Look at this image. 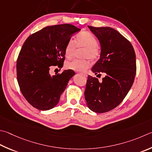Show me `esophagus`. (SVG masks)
<instances>
[{
  "instance_id": "obj_1",
  "label": "esophagus",
  "mask_w": 152,
  "mask_h": 152,
  "mask_svg": "<svg viewBox=\"0 0 152 152\" xmlns=\"http://www.w3.org/2000/svg\"><path fill=\"white\" fill-rule=\"evenodd\" d=\"M81 74L82 75H83V76H87L88 75H87V74L86 73H85V72H83V73H81Z\"/></svg>"
}]
</instances>
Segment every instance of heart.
<instances>
[{"label": "heart", "mask_w": 152, "mask_h": 152, "mask_svg": "<svg viewBox=\"0 0 152 152\" xmlns=\"http://www.w3.org/2000/svg\"><path fill=\"white\" fill-rule=\"evenodd\" d=\"M84 47L82 57L84 59H74L66 64V67L70 70L77 72H83L89 68L90 58L92 61L97 60L100 55V50L98 46V40L94 35L89 32H82L76 36V40L70 39L65 46L64 54L70 59L74 56L76 48Z\"/></svg>", "instance_id": "1"}]
</instances>
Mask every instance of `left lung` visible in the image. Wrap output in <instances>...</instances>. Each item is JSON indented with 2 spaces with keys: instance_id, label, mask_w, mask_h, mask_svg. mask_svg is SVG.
I'll use <instances>...</instances> for the list:
<instances>
[{
  "instance_id": "8db88e82",
  "label": "left lung",
  "mask_w": 152,
  "mask_h": 152,
  "mask_svg": "<svg viewBox=\"0 0 152 152\" xmlns=\"http://www.w3.org/2000/svg\"><path fill=\"white\" fill-rule=\"evenodd\" d=\"M100 41V58L94 65L95 74H106L100 82L90 75L84 92L88 107L96 113L109 112L119 105L130 90L136 73V54L132 44L110 27L88 26Z\"/></svg>"
}]
</instances>
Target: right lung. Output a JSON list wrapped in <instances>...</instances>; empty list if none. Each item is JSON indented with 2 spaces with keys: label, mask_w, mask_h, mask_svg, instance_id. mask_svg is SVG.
<instances>
[{
  "label": "right lung",
  "mask_w": 152,
  "mask_h": 152,
  "mask_svg": "<svg viewBox=\"0 0 152 152\" xmlns=\"http://www.w3.org/2000/svg\"><path fill=\"white\" fill-rule=\"evenodd\" d=\"M80 29L70 24L49 26L27 38L16 61L20 90L35 108L48 110L59 102L60 96L75 72L67 70L50 76L52 66H63L68 41Z\"/></svg>",
  "instance_id": "obj_1"
}]
</instances>
